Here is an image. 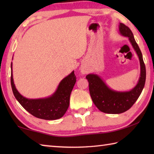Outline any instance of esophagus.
Returning <instances> with one entry per match:
<instances>
[{"instance_id": "34e87169", "label": "esophagus", "mask_w": 154, "mask_h": 154, "mask_svg": "<svg viewBox=\"0 0 154 154\" xmlns=\"http://www.w3.org/2000/svg\"><path fill=\"white\" fill-rule=\"evenodd\" d=\"M81 72H82L83 74H85V73H86V72H87V71L85 69H81Z\"/></svg>"}]
</instances>
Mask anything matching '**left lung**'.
Wrapping results in <instances>:
<instances>
[{
  "mask_svg": "<svg viewBox=\"0 0 154 154\" xmlns=\"http://www.w3.org/2000/svg\"><path fill=\"white\" fill-rule=\"evenodd\" d=\"M119 32L123 36H128L136 51L140 64V77L139 83L130 92H118L106 86L98 75L89 74L86 79L89 82V90L92 100L99 110L105 113L119 114L132 107L139 97L144 88L146 79L145 65L143 62L142 53L135 41L131 30L122 23L119 24Z\"/></svg>",
  "mask_w": 154,
  "mask_h": 154,
  "instance_id": "left-lung-1",
  "label": "left lung"
}]
</instances>
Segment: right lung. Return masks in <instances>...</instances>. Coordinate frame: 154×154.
<instances>
[{"label":"right lung","instance_id":"obj_1","mask_svg":"<svg viewBox=\"0 0 154 154\" xmlns=\"http://www.w3.org/2000/svg\"><path fill=\"white\" fill-rule=\"evenodd\" d=\"M12 69V63L11 64ZM76 76L72 71L62 80L56 92L51 97L43 99H28L22 96L15 87L13 75H11V84L13 93L20 105L36 118L54 120L62 118L69 106L70 96L76 82Z\"/></svg>","mask_w":154,"mask_h":154}]
</instances>
